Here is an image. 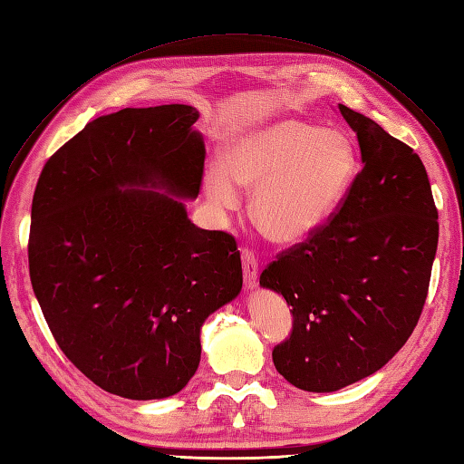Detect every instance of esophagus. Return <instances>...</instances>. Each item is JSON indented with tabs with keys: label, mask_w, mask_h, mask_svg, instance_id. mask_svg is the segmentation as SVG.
Returning <instances> with one entry per match:
<instances>
[{
	"label": "esophagus",
	"mask_w": 464,
	"mask_h": 464,
	"mask_svg": "<svg viewBox=\"0 0 464 464\" xmlns=\"http://www.w3.org/2000/svg\"><path fill=\"white\" fill-rule=\"evenodd\" d=\"M242 266H244V284L247 289L257 285V257L250 247H242Z\"/></svg>",
	"instance_id": "obj_1"
}]
</instances>
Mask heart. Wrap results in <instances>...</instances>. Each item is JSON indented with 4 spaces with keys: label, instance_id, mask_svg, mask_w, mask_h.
<instances>
[{
    "label": "heart",
    "instance_id": "obj_1",
    "mask_svg": "<svg viewBox=\"0 0 464 464\" xmlns=\"http://www.w3.org/2000/svg\"><path fill=\"white\" fill-rule=\"evenodd\" d=\"M358 169L356 147L344 133L301 120H276L236 135L226 150V165H207L205 188L218 208L238 205V185L256 188L252 217L259 232L293 246L338 210Z\"/></svg>",
    "mask_w": 464,
    "mask_h": 464
}]
</instances>
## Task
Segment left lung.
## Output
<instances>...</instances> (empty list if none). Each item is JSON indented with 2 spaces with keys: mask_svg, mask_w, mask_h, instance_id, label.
<instances>
[{
  "mask_svg": "<svg viewBox=\"0 0 464 464\" xmlns=\"http://www.w3.org/2000/svg\"><path fill=\"white\" fill-rule=\"evenodd\" d=\"M338 110L356 131L362 171L333 217L259 276L291 304V334L271 356L304 392H336L374 374L408 343L439 240L420 155L374 120Z\"/></svg>",
  "mask_w": 464,
  "mask_h": 464,
  "instance_id": "obj_1",
  "label": "left lung"
}]
</instances>
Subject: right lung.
Here are the masks:
<instances>
[{
  "instance_id": "right-lung-1",
  "label": "right lung",
  "mask_w": 464,
  "mask_h": 464,
  "mask_svg": "<svg viewBox=\"0 0 464 464\" xmlns=\"http://www.w3.org/2000/svg\"><path fill=\"white\" fill-rule=\"evenodd\" d=\"M185 104L86 123L44 163L33 195L29 276L64 356L96 386L161 400L200 362V326L242 289L234 236L202 230L205 143Z\"/></svg>"
}]
</instances>
